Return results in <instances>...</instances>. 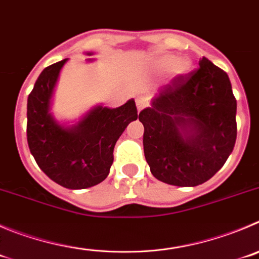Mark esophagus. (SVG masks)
<instances>
[{
	"instance_id": "34e87169",
	"label": "esophagus",
	"mask_w": 259,
	"mask_h": 259,
	"mask_svg": "<svg viewBox=\"0 0 259 259\" xmlns=\"http://www.w3.org/2000/svg\"><path fill=\"white\" fill-rule=\"evenodd\" d=\"M147 106V101L143 97H138L137 98V108L138 111H142Z\"/></svg>"
}]
</instances>
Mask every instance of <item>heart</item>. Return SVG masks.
I'll use <instances>...</instances> for the list:
<instances>
[{
    "mask_svg": "<svg viewBox=\"0 0 259 259\" xmlns=\"http://www.w3.org/2000/svg\"><path fill=\"white\" fill-rule=\"evenodd\" d=\"M152 69L156 72L167 71L175 79L183 78L192 70V62L188 59H178L175 55H159L152 59Z\"/></svg>",
    "mask_w": 259,
    "mask_h": 259,
    "instance_id": "obj_1",
    "label": "heart"
}]
</instances>
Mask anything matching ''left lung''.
<instances>
[{
	"label": "left lung",
	"mask_w": 259,
	"mask_h": 259,
	"mask_svg": "<svg viewBox=\"0 0 259 259\" xmlns=\"http://www.w3.org/2000/svg\"><path fill=\"white\" fill-rule=\"evenodd\" d=\"M236 100L228 74L203 57L139 113L144 156L157 180L176 187L206 183L233 152Z\"/></svg>",
	"instance_id": "8db88e82"
}]
</instances>
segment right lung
<instances>
[{
	"label": "right lung",
	"instance_id": "right-lung-1",
	"mask_svg": "<svg viewBox=\"0 0 259 259\" xmlns=\"http://www.w3.org/2000/svg\"><path fill=\"white\" fill-rule=\"evenodd\" d=\"M92 56L93 52H87ZM67 60L46 67L28 97L26 137L40 170L67 189H85L105 180L113 162L117 139L138 118L134 100L117 108L100 103L72 125L60 122L51 112L60 72ZM94 59H88L93 61Z\"/></svg>",
	"mask_w": 259,
	"mask_h": 259
}]
</instances>
